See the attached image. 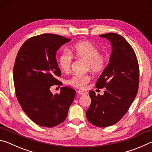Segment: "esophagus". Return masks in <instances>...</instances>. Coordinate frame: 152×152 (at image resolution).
Masks as SVG:
<instances>
[{
	"instance_id": "esophagus-1",
	"label": "esophagus",
	"mask_w": 152,
	"mask_h": 152,
	"mask_svg": "<svg viewBox=\"0 0 152 152\" xmlns=\"http://www.w3.org/2000/svg\"><path fill=\"white\" fill-rule=\"evenodd\" d=\"M78 93L80 95H86L88 94V92H86V91H78Z\"/></svg>"
}]
</instances>
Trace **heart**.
<instances>
[{
	"label": "heart",
	"instance_id": "obj_1",
	"mask_svg": "<svg viewBox=\"0 0 152 152\" xmlns=\"http://www.w3.org/2000/svg\"><path fill=\"white\" fill-rule=\"evenodd\" d=\"M72 56L77 59L86 61V68L94 73H101L107 66V59L103 53H99V49L93 43L88 41L76 43L69 53L64 52L59 58L58 63L61 70L64 72L70 70L72 64ZM91 80L88 74H76L67 80V84L74 88L84 89Z\"/></svg>",
	"mask_w": 152,
	"mask_h": 152
}]
</instances>
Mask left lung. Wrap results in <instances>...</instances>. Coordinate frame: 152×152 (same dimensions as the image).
<instances>
[{"mask_svg": "<svg viewBox=\"0 0 152 152\" xmlns=\"http://www.w3.org/2000/svg\"><path fill=\"white\" fill-rule=\"evenodd\" d=\"M99 37L109 39L113 50L96 84V88L106 91L103 95L89 92L91 104L86 118L96 127H106L117 123L127 112L137 94L140 70L135 51L124 37L115 33Z\"/></svg>", "mask_w": 152, "mask_h": 152, "instance_id": "obj_1", "label": "left lung"}]
</instances>
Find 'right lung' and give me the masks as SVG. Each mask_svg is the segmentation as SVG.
Here are the masks:
<instances>
[{
  "label": "right lung",
  "mask_w": 152,
  "mask_h": 152,
  "mask_svg": "<svg viewBox=\"0 0 152 152\" xmlns=\"http://www.w3.org/2000/svg\"><path fill=\"white\" fill-rule=\"evenodd\" d=\"M71 39L56 34H42L28 39L19 49L13 68L18 102L36 124L53 127L64 121L76 95L74 89L61 87L53 94L50 87L61 85L56 54Z\"/></svg>",
  "instance_id": "1"
}]
</instances>
